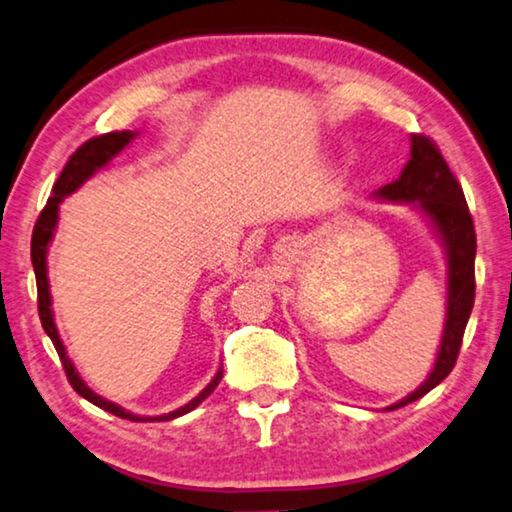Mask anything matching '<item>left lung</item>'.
Instances as JSON below:
<instances>
[{"mask_svg": "<svg viewBox=\"0 0 512 512\" xmlns=\"http://www.w3.org/2000/svg\"><path fill=\"white\" fill-rule=\"evenodd\" d=\"M376 197L383 201H408L420 208L436 227L448 255V315H445L434 371L413 394L390 406L394 410L422 399L455 369L475 301V229L462 185L443 160L436 143L424 134H413L410 160L401 176L394 183L380 187Z\"/></svg>", "mask_w": 512, "mask_h": 512, "instance_id": "left-lung-1", "label": "left lung"}]
</instances>
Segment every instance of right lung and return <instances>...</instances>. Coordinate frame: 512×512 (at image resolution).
<instances>
[{
	"mask_svg": "<svg viewBox=\"0 0 512 512\" xmlns=\"http://www.w3.org/2000/svg\"><path fill=\"white\" fill-rule=\"evenodd\" d=\"M134 136H136V132H109V134L95 136V139L85 141L83 146L69 157V162L64 164L60 178H57L55 185H53V194H50L48 204L43 206V211L39 213L37 225H34V232H32V266H34V276H37V294H39L37 304H39L41 325H43V329H46V334L50 336V341H53L57 355H60V362L64 366V373H67L69 385L74 387V390L81 394L83 399H88L90 403H95V406L104 408L106 413L125 417V420H132V422H167V420H174V417H181V415L190 413V410L197 408L199 403L204 401L208 394L215 390V387H218L220 378H222V371L215 373V378L204 387V390L197 394V397H194L190 403H185V406H181L178 410H174V413H167V415H160V417H139V415L129 413V410H125V408L115 406V403H111V401L102 399L99 394L92 392L90 387L83 383V378L78 376L74 364H71V359L67 357V350H64V345L60 341V334H57L53 311H50L46 253H48V243H50V239H53V232H55V225H57V211H60V201L67 197V194L78 190V187L88 181V178L95 174L97 169L106 167V164H109L113 157L118 155L120 150L134 139Z\"/></svg>",
	"mask_w": 512,
	"mask_h": 512,
	"instance_id": "add662e5",
	"label": "right lung"
}]
</instances>
